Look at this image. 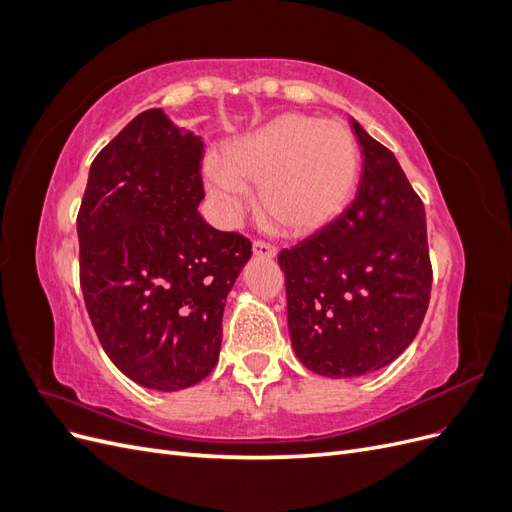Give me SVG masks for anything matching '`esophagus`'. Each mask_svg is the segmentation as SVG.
<instances>
[{
  "label": "esophagus",
  "mask_w": 512,
  "mask_h": 512,
  "mask_svg": "<svg viewBox=\"0 0 512 512\" xmlns=\"http://www.w3.org/2000/svg\"><path fill=\"white\" fill-rule=\"evenodd\" d=\"M252 250H254V256H262V258H275L277 256V247L273 243L262 241V239L254 241Z\"/></svg>",
  "instance_id": "1"
}]
</instances>
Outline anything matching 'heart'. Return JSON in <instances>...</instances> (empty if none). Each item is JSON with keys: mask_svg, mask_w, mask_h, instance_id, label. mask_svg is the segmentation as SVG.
<instances>
[{"mask_svg": "<svg viewBox=\"0 0 512 512\" xmlns=\"http://www.w3.org/2000/svg\"><path fill=\"white\" fill-rule=\"evenodd\" d=\"M359 173V145L342 121L282 115L205 164L209 194L226 215L245 209L243 190H260V213L286 235H309L344 207Z\"/></svg>", "mask_w": 512, "mask_h": 512, "instance_id": "1", "label": "heart"}]
</instances>
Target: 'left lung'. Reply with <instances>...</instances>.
<instances>
[{"mask_svg":"<svg viewBox=\"0 0 512 512\" xmlns=\"http://www.w3.org/2000/svg\"><path fill=\"white\" fill-rule=\"evenodd\" d=\"M363 175L348 209L282 250L288 331L314 374L354 378L382 369L421 329L431 260L423 200L391 149L352 119Z\"/></svg>","mask_w":512,"mask_h":512,"instance_id":"left-lung-1","label":"left lung"}]
</instances>
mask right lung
Instances as JSON below:
<instances>
[{
	"instance_id": "1",
	"label": "right lung",
	"mask_w": 512,
	"mask_h": 512,
	"mask_svg": "<svg viewBox=\"0 0 512 512\" xmlns=\"http://www.w3.org/2000/svg\"><path fill=\"white\" fill-rule=\"evenodd\" d=\"M200 136L162 108L134 117L91 162L76 218L81 288L104 352L136 384L181 391L211 374L226 297L252 256L209 226Z\"/></svg>"
}]
</instances>
